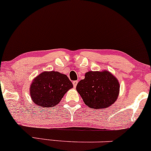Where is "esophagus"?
Wrapping results in <instances>:
<instances>
[{
    "label": "esophagus",
    "mask_w": 151,
    "mask_h": 151,
    "mask_svg": "<svg viewBox=\"0 0 151 151\" xmlns=\"http://www.w3.org/2000/svg\"><path fill=\"white\" fill-rule=\"evenodd\" d=\"M72 83H73V86H74V88H75V87H77V83H78V81H77V80H76V81H74V82H73Z\"/></svg>",
    "instance_id": "esophagus-1"
}]
</instances>
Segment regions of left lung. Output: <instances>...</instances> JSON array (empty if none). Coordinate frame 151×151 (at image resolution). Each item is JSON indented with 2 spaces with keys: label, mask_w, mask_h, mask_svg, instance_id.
<instances>
[{
  "label": "left lung",
  "mask_w": 151,
  "mask_h": 151,
  "mask_svg": "<svg viewBox=\"0 0 151 151\" xmlns=\"http://www.w3.org/2000/svg\"><path fill=\"white\" fill-rule=\"evenodd\" d=\"M77 84V91L84 104L89 107L103 109L110 107L117 100L120 92V84L110 72H89Z\"/></svg>",
  "instance_id": "left-lung-1"
}]
</instances>
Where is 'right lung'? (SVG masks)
<instances>
[{"label":"right lung","mask_w":151,"mask_h":151,"mask_svg":"<svg viewBox=\"0 0 151 151\" xmlns=\"http://www.w3.org/2000/svg\"><path fill=\"white\" fill-rule=\"evenodd\" d=\"M73 84L67 75L51 71L44 72L33 80L30 87V95L34 103L39 107H54Z\"/></svg>","instance_id":"1"}]
</instances>
